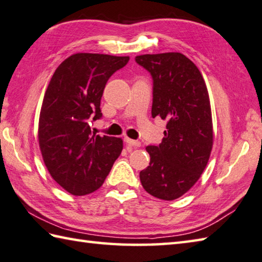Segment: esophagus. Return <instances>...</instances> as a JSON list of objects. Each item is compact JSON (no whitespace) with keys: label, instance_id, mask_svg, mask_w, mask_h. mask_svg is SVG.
Here are the masks:
<instances>
[{"label":"esophagus","instance_id":"esophagus-1","mask_svg":"<svg viewBox=\"0 0 262 262\" xmlns=\"http://www.w3.org/2000/svg\"><path fill=\"white\" fill-rule=\"evenodd\" d=\"M124 141L126 142L127 145L132 146V147H140L141 146V142L140 141L133 140V139H131V138H129V137H124Z\"/></svg>","mask_w":262,"mask_h":262}]
</instances>
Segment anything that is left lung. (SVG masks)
Masks as SVG:
<instances>
[{
    "instance_id": "obj_1",
    "label": "left lung",
    "mask_w": 262,
    "mask_h": 262,
    "mask_svg": "<svg viewBox=\"0 0 262 262\" xmlns=\"http://www.w3.org/2000/svg\"><path fill=\"white\" fill-rule=\"evenodd\" d=\"M136 61L154 81L151 116L166 120L159 146H147L150 162L140 172L148 194L173 201L200 179L213 146L208 88L199 68L180 52L141 54Z\"/></svg>"
}]
</instances>
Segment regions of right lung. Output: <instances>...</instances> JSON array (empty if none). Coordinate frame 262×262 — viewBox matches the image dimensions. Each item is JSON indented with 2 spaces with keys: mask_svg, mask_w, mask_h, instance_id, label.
Instances as JSON below:
<instances>
[{
  "mask_svg": "<svg viewBox=\"0 0 262 262\" xmlns=\"http://www.w3.org/2000/svg\"><path fill=\"white\" fill-rule=\"evenodd\" d=\"M130 57L75 53L57 67L43 98L38 145L44 164L63 189L75 196L97 190L123 149L121 138L91 132L101 117L106 83Z\"/></svg>",
  "mask_w": 262,
  "mask_h": 262,
  "instance_id": "add662e5",
  "label": "right lung"
}]
</instances>
